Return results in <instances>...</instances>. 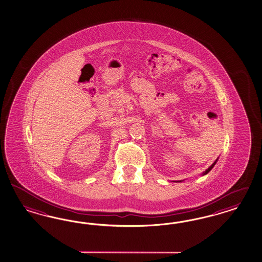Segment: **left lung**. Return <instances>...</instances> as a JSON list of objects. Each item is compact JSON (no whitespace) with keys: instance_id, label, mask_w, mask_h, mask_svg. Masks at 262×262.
<instances>
[{"instance_id":"left-lung-1","label":"left lung","mask_w":262,"mask_h":262,"mask_svg":"<svg viewBox=\"0 0 262 262\" xmlns=\"http://www.w3.org/2000/svg\"><path fill=\"white\" fill-rule=\"evenodd\" d=\"M215 163H216V161H215V162H214V163H213L212 165H210V166H209V168H208V169H207L206 171L204 172V175H205V174H207L208 172H209L210 171V170H211V168H212V167L214 166V165H215Z\"/></svg>"}]
</instances>
